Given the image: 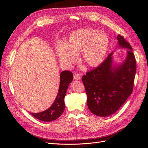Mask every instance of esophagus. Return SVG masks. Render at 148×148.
I'll list each match as a JSON object with an SVG mask.
<instances>
[{"label":"esophagus","mask_w":148,"mask_h":148,"mask_svg":"<svg viewBox=\"0 0 148 148\" xmlns=\"http://www.w3.org/2000/svg\"><path fill=\"white\" fill-rule=\"evenodd\" d=\"M81 79V76L79 74H75L74 75V79L75 80H80Z\"/></svg>","instance_id":"34e87169"}]
</instances>
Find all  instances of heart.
I'll list each match as a JSON object with an SVG mask.
<instances>
[{
  "instance_id": "heart-1",
  "label": "heart",
  "mask_w": 148,
  "mask_h": 148,
  "mask_svg": "<svg viewBox=\"0 0 148 148\" xmlns=\"http://www.w3.org/2000/svg\"><path fill=\"white\" fill-rule=\"evenodd\" d=\"M109 45L107 35L92 29L74 31L68 36L65 45L59 44L57 53L61 63L71 66L77 61L81 52L83 63L90 67H96L104 61Z\"/></svg>"
}]
</instances>
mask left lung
<instances>
[{
	"mask_svg": "<svg viewBox=\"0 0 148 148\" xmlns=\"http://www.w3.org/2000/svg\"><path fill=\"white\" fill-rule=\"evenodd\" d=\"M118 48L127 49L121 64L113 63L112 52L102 64L82 77L89 110L106 117L114 114L126 101L133 89L136 61L133 49L124 38L117 36Z\"/></svg>",
	"mask_w": 148,
	"mask_h": 148,
	"instance_id": "obj_1",
	"label": "left lung"
}]
</instances>
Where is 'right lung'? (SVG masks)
Segmentation results:
<instances>
[{"mask_svg": "<svg viewBox=\"0 0 148 148\" xmlns=\"http://www.w3.org/2000/svg\"><path fill=\"white\" fill-rule=\"evenodd\" d=\"M73 80V74L69 71H64L60 75V83L58 95L53 104L40 113H30L34 118L44 122H51L57 119L65 110L64 98L69 83Z\"/></svg>", "mask_w": 148, "mask_h": 148, "instance_id": "add662e5", "label": "right lung"}]
</instances>
